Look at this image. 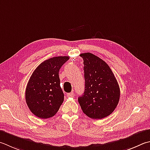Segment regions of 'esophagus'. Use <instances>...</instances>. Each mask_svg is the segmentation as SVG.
Here are the masks:
<instances>
[{"mask_svg": "<svg viewBox=\"0 0 150 150\" xmlns=\"http://www.w3.org/2000/svg\"><path fill=\"white\" fill-rule=\"evenodd\" d=\"M67 97H73L74 96V94H73V92H70V93H68L67 94Z\"/></svg>", "mask_w": 150, "mask_h": 150, "instance_id": "obj_1", "label": "esophagus"}]
</instances>
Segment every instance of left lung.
Instances as JSON below:
<instances>
[{
	"mask_svg": "<svg viewBox=\"0 0 150 150\" xmlns=\"http://www.w3.org/2000/svg\"><path fill=\"white\" fill-rule=\"evenodd\" d=\"M83 59L85 88L78 101L90 118L101 119L115 110L120 98L117 81L110 66L92 53L80 54Z\"/></svg>",
	"mask_w": 150,
	"mask_h": 150,
	"instance_id": "obj_1",
	"label": "left lung"
}]
</instances>
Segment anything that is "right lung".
<instances>
[{
    "label": "right lung",
    "instance_id": "add662e5",
    "mask_svg": "<svg viewBox=\"0 0 150 150\" xmlns=\"http://www.w3.org/2000/svg\"><path fill=\"white\" fill-rule=\"evenodd\" d=\"M69 59L53 57L42 62L32 73L25 89V101L35 116L47 119L58 112L64 99L59 71Z\"/></svg>",
    "mask_w": 150,
    "mask_h": 150
}]
</instances>
